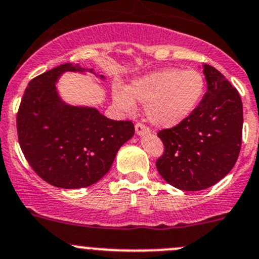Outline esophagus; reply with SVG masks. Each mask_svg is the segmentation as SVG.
Returning a JSON list of instances; mask_svg holds the SVG:
<instances>
[{
	"mask_svg": "<svg viewBox=\"0 0 259 259\" xmlns=\"http://www.w3.org/2000/svg\"><path fill=\"white\" fill-rule=\"evenodd\" d=\"M135 130H136V135L137 136H142V135H146V133H149L148 127L145 126V124H142V123L136 124Z\"/></svg>",
	"mask_w": 259,
	"mask_h": 259,
	"instance_id": "esophagus-1",
	"label": "esophagus"
}]
</instances>
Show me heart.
<instances>
[{
    "mask_svg": "<svg viewBox=\"0 0 259 259\" xmlns=\"http://www.w3.org/2000/svg\"><path fill=\"white\" fill-rule=\"evenodd\" d=\"M204 90L206 79L199 71L169 67L135 79L128 90L117 87L114 100L127 111L137 100L146 105V116L152 124L170 128L193 113Z\"/></svg>",
    "mask_w": 259,
    "mask_h": 259,
    "instance_id": "heart-1",
    "label": "heart"
}]
</instances>
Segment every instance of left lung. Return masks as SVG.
Wrapping results in <instances>:
<instances>
[{
	"instance_id": "1",
	"label": "left lung",
	"mask_w": 259,
	"mask_h": 259,
	"mask_svg": "<svg viewBox=\"0 0 259 259\" xmlns=\"http://www.w3.org/2000/svg\"><path fill=\"white\" fill-rule=\"evenodd\" d=\"M207 92L193 113L158 132L164 145L158 173L182 191L212 187L231 172L242 145L243 107L239 93L212 66H203Z\"/></svg>"
}]
</instances>
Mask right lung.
Here are the masks:
<instances>
[{"label": "right lung", "instance_id": "add662e5", "mask_svg": "<svg viewBox=\"0 0 259 259\" xmlns=\"http://www.w3.org/2000/svg\"><path fill=\"white\" fill-rule=\"evenodd\" d=\"M65 72H90L106 79L72 63L34 77L17 113L18 142L32 169L47 183L84 188L110 170L118 149L135 135V126L107 118L95 107L66 103L56 87Z\"/></svg>", "mask_w": 259, "mask_h": 259}]
</instances>
